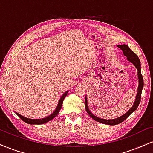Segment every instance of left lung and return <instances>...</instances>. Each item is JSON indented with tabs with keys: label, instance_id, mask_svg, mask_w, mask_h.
I'll return each instance as SVG.
<instances>
[{
	"label": "left lung",
	"instance_id": "obj_1",
	"mask_svg": "<svg viewBox=\"0 0 153 153\" xmlns=\"http://www.w3.org/2000/svg\"><path fill=\"white\" fill-rule=\"evenodd\" d=\"M117 47L119 48H120L121 50L123 51V53L124 55L127 57V59L129 61H130L131 63H133V65L136 67V68L137 69V75H138V78H139V86H138V90H137V94L136 99H135L134 105L131 108L129 109L125 114L122 115V117H119V118L115 119H100L99 117H96L92 113L89 111L88 107V103H87V99L85 98V110H86L87 113L88 114V115L94 120H96V122H99L100 123H102V124H108V125H116V124H118L124 122L126 119L131 114L132 112H134L135 110L137 109L139 104L140 103V100H141V94H142V91H143V85H144V82H143V75L141 73V64H140V60L139 59L138 56L134 53L133 51L131 50V49L127 46V45H117Z\"/></svg>",
	"mask_w": 153,
	"mask_h": 153
}]
</instances>
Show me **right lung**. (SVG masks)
Listing matches in <instances>:
<instances>
[{"instance_id":"add662e5","label":"right lung","mask_w":153,"mask_h":153,"mask_svg":"<svg viewBox=\"0 0 153 153\" xmlns=\"http://www.w3.org/2000/svg\"><path fill=\"white\" fill-rule=\"evenodd\" d=\"M67 94H68V91H66V92L62 95V97H61V99H59V103H58V104H57V108H56L55 111H54L52 114L49 116V117H46V118L39 119H28V118H26V117H23V116L19 114L18 113H16V114L18 115L19 117H20V118L22 119L24 122L27 123V124H45V123L48 122L49 121L52 120V119H54V117H56V116L58 114L59 111L61 109V107H62L63 100H64L65 98L66 97Z\"/></svg>"}]
</instances>
